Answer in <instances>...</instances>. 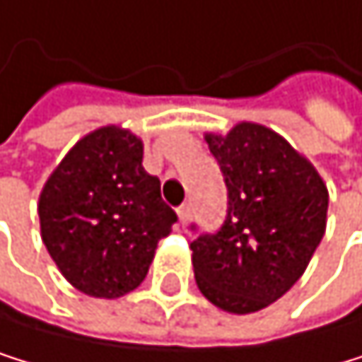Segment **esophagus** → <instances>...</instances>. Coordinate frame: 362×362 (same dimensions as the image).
Masks as SVG:
<instances>
[{"mask_svg":"<svg viewBox=\"0 0 362 362\" xmlns=\"http://www.w3.org/2000/svg\"><path fill=\"white\" fill-rule=\"evenodd\" d=\"M177 217H180V224H187L189 222V217H191V204H182L177 209Z\"/></svg>","mask_w":362,"mask_h":362,"instance_id":"esophagus-1","label":"esophagus"}]
</instances>
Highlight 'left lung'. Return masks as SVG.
I'll use <instances>...</instances> for the list:
<instances>
[{
  "instance_id": "1",
  "label": "left lung",
  "mask_w": 362,
  "mask_h": 362,
  "mask_svg": "<svg viewBox=\"0 0 362 362\" xmlns=\"http://www.w3.org/2000/svg\"><path fill=\"white\" fill-rule=\"evenodd\" d=\"M228 189V215L215 235L191 244L195 284L230 315L281 299L305 272L327 224V187L305 156L259 122L204 134Z\"/></svg>"
}]
</instances>
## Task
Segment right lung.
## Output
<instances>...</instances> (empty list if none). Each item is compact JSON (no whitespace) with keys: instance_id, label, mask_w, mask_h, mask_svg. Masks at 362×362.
Masks as SVG:
<instances>
[{"instance_id":"1","label":"right lung","mask_w":362,"mask_h":362,"mask_svg":"<svg viewBox=\"0 0 362 362\" xmlns=\"http://www.w3.org/2000/svg\"><path fill=\"white\" fill-rule=\"evenodd\" d=\"M41 240L76 290L118 299L147 277L177 215L142 167V140L120 125L85 134L45 180Z\"/></svg>"}]
</instances>
